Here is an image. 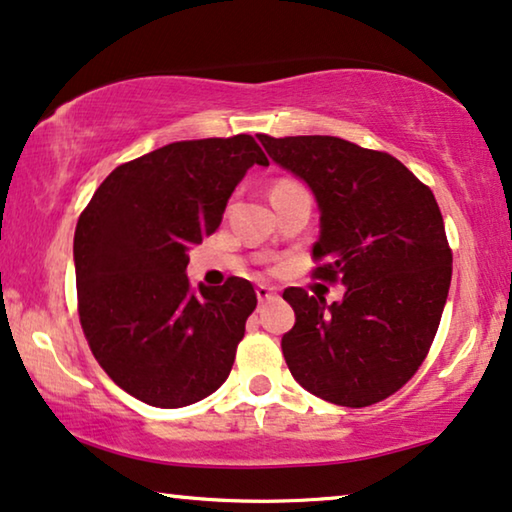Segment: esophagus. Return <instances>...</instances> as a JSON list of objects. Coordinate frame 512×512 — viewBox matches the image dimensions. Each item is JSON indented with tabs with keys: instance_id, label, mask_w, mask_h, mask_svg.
<instances>
[{
	"instance_id": "34e87169",
	"label": "esophagus",
	"mask_w": 512,
	"mask_h": 512,
	"mask_svg": "<svg viewBox=\"0 0 512 512\" xmlns=\"http://www.w3.org/2000/svg\"><path fill=\"white\" fill-rule=\"evenodd\" d=\"M274 288H270V286H265V284H258L256 286V298H258V302H268V300H272L274 298Z\"/></svg>"
}]
</instances>
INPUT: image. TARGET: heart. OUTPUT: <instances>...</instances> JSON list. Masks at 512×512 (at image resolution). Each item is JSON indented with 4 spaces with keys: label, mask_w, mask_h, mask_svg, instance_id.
I'll return each mask as SVG.
<instances>
[{
    "label": "heart",
    "mask_w": 512,
    "mask_h": 512,
    "mask_svg": "<svg viewBox=\"0 0 512 512\" xmlns=\"http://www.w3.org/2000/svg\"><path fill=\"white\" fill-rule=\"evenodd\" d=\"M293 184H298V182H293V180H279L277 184H274V189H284V187H293Z\"/></svg>",
    "instance_id": "b5f03b06"
}]
</instances>
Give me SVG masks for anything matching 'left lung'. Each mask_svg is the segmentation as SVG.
I'll list each match as a JSON object with an SVG mask.
<instances>
[{"label": "left lung", "mask_w": 512, "mask_h": 512, "mask_svg": "<svg viewBox=\"0 0 512 512\" xmlns=\"http://www.w3.org/2000/svg\"><path fill=\"white\" fill-rule=\"evenodd\" d=\"M302 177L321 210L311 277L344 284L325 305L286 288L295 325L281 337L293 379L325 402L362 409L395 395L427 358L446 307L453 249L427 184L388 152L335 136H258Z\"/></svg>", "instance_id": "left-lung-1"}]
</instances>
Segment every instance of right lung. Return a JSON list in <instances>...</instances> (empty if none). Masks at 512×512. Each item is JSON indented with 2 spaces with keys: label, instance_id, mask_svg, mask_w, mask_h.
<instances>
[{
  "label": "right lung",
  "instance_id": "1",
  "mask_svg": "<svg viewBox=\"0 0 512 512\" xmlns=\"http://www.w3.org/2000/svg\"><path fill=\"white\" fill-rule=\"evenodd\" d=\"M254 164L268 157L247 133L180 140L117 166L80 212V325L103 372L140 402L180 409L231 374L256 291L242 277L191 291L187 251L217 231Z\"/></svg>",
  "mask_w": 512,
  "mask_h": 512
}]
</instances>
